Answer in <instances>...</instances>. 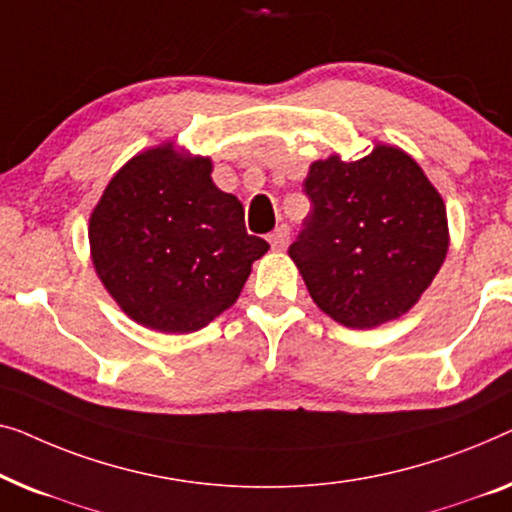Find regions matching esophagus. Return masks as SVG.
I'll use <instances>...</instances> for the list:
<instances>
[{
	"label": "esophagus",
	"mask_w": 512,
	"mask_h": 512,
	"mask_svg": "<svg viewBox=\"0 0 512 512\" xmlns=\"http://www.w3.org/2000/svg\"><path fill=\"white\" fill-rule=\"evenodd\" d=\"M269 243L273 250H285L287 243H290V227L280 225L269 234Z\"/></svg>",
	"instance_id": "esophagus-1"
}]
</instances>
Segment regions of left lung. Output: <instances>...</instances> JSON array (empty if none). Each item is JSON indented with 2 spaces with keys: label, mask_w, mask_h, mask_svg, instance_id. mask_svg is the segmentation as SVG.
<instances>
[{
  "label": "left lung",
  "mask_w": 512,
  "mask_h": 512,
  "mask_svg": "<svg viewBox=\"0 0 512 512\" xmlns=\"http://www.w3.org/2000/svg\"><path fill=\"white\" fill-rule=\"evenodd\" d=\"M304 192L311 213L287 253L318 308L350 329L408 313L450 243L445 204L420 164L378 143L362 160L313 162Z\"/></svg>",
  "instance_id": "8db88e82"
}]
</instances>
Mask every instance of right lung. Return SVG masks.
<instances>
[{
    "label": "right lung",
    "instance_id": "add662e5",
    "mask_svg": "<svg viewBox=\"0 0 512 512\" xmlns=\"http://www.w3.org/2000/svg\"><path fill=\"white\" fill-rule=\"evenodd\" d=\"M208 157L162 143L111 178L90 215L99 280L122 311L164 334L206 327L239 299L269 243L246 232L243 206L215 187Z\"/></svg>",
    "mask_w": 512,
    "mask_h": 512
}]
</instances>
